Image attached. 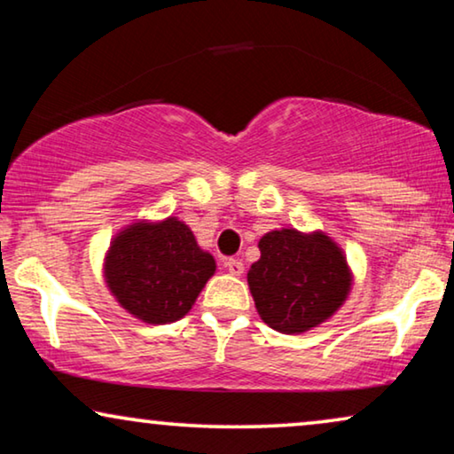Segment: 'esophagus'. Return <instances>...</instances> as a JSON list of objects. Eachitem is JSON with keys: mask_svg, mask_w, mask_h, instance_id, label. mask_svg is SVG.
I'll list each match as a JSON object with an SVG mask.
<instances>
[{"mask_svg": "<svg viewBox=\"0 0 454 454\" xmlns=\"http://www.w3.org/2000/svg\"><path fill=\"white\" fill-rule=\"evenodd\" d=\"M223 264H225V269L229 270V275H233V277H239L241 272H244V262H241V260L227 258Z\"/></svg>", "mask_w": 454, "mask_h": 454, "instance_id": "esophagus-1", "label": "esophagus"}]
</instances>
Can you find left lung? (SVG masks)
Here are the masks:
<instances>
[{
  "label": "left lung",
  "instance_id": "obj_1",
  "mask_svg": "<svg viewBox=\"0 0 454 454\" xmlns=\"http://www.w3.org/2000/svg\"><path fill=\"white\" fill-rule=\"evenodd\" d=\"M260 260L247 270L254 303L278 333H306L343 306L351 272L340 247L322 231L278 229L258 241Z\"/></svg>",
  "mask_w": 454,
  "mask_h": 454
}]
</instances>
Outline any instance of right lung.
Listing matches in <instances>:
<instances>
[{
    "instance_id": "obj_1",
    "label": "right lung",
    "mask_w": 454,
    "mask_h": 454,
    "mask_svg": "<svg viewBox=\"0 0 454 454\" xmlns=\"http://www.w3.org/2000/svg\"><path fill=\"white\" fill-rule=\"evenodd\" d=\"M215 258L176 216L134 223L111 241L105 281L123 309L148 325L184 318L215 275Z\"/></svg>"
}]
</instances>
